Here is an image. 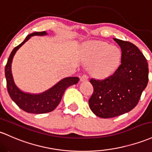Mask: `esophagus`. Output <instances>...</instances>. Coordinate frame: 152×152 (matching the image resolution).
<instances>
[{"label":"esophagus","mask_w":152,"mask_h":152,"mask_svg":"<svg viewBox=\"0 0 152 152\" xmlns=\"http://www.w3.org/2000/svg\"><path fill=\"white\" fill-rule=\"evenodd\" d=\"M88 80V76L86 75H82V76L80 77V81L81 82H84V81H86Z\"/></svg>","instance_id":"esophagus-1"}]
</instances>
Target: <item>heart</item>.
<instances>
[{"label":"heart","mask_w":152,"mask_h":152,"mask_svg":"<svg viewBox=\"0 0 152 152\" xmlns=\"http://www.w3.org/2000/svg\"><path fill=\"white\" fill-rule=\"evenodd\" d=\"M84 56L88 64L93 63V74L99 79H104L115 71L121 62L122 53L118 46L95 41L86 46Z\"/></svg>","instance_id":"b5f03b06"}]
</instances>
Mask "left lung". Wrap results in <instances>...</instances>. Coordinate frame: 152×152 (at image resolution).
<instances>
[{"mask_svg": "<svg viewBox=\"0 0 152 152\" xmlns=\"http://www.w3.org/2000/svg\"><path fill=\"white\" fill-rule=\"evenodd\" d=\"M121 48V64L104 80L91 79L94 93L89 105L94 115L110 118L128 113L137 105L148 84L146 58L135 45L114 38Z\"/></svg>", "mask_w": 152, "mask_h": 152, "instance_id": "obj_1", "label": "left lung"}]
</instances>
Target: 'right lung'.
Masks as SVG:
<instances>
[{"instance_id": "1", "label": "right lung", "mask_w": 152, "mask_h": 152, "mask_svg": "<svg viewBox=\"0 0 152 152\" xmlns=\"http://www.w3.org/2000/svg\"><path fill=\"white\" fill-rule=\"evenodd\" d=\"M46 31L33 32L26 36L21 44L16 46L11 53L5 68V76L7 83L8 92L12 100L21 110L29 113L43 114L54 110L59 104L65 91L68 87L79 82L78 77H66L58 81L46 91L38 94L25 92L16 86L11 71V64L16 51L33 36H46Z\"/></svg>"}]
</instances>
